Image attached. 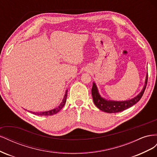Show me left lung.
Instances as JSON below:
<instances>
[{"label":"left lung","instance_id":"8db88e82","mask_svg":"<svg viewBox=\"0 0 157 157\" xmlns=\"http://www.w3.org/2000/svg\"><path fill=\"white\" fill-rule=\"evenodd\" d=\"M147 78H148V74H147L146 75L145 85L143 88V90H141V92L137 95V96L131 99H129V100L122 101L107 100L105 98H103L98 92L96 84H95V82H93V86L92 88V95L94 103L98 109L105 113H115L124 111L125 109H127L135 105L136 103H137L140 100V99L141 98L142 96H143V94L145 92V90L146 88Z\"/></svg>","mask_w":157,"mask_h":157}]
</instances>
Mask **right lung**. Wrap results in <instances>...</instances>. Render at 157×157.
<instances>
[{"mask_svg":"<svg viewBox=\"0 0 157 157\" xmlns=\"http://www.w3.org/2000/svg\"><path fill=\"white\" fill-rule=\"evenodd\" d=\"M67 90H66L64 98L62 100V102L60 103V105L58 107L52 109V110L48 111H44V112H36V113L32 112V111H29V112L33 114H34V115H39V116H50V115H55V114H56L57 113H58L64 106V105L65 104V102H66V99H67Z\"/></svg>","mask_w":157,"mask_h":157,"instance_id":"1","label":"right lung"}]
</instances>
